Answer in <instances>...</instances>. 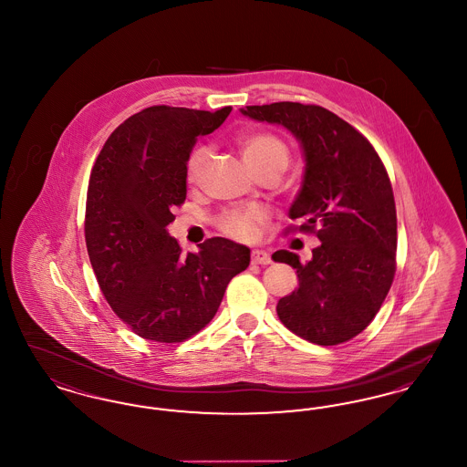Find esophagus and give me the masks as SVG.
I'll return each mask as SVG.
<instances>
[{"label":"esophagus","mask_w":467,"mask_h":467,"mask_svg":"<svg viewBox=\"0 0 467 467\" xmlns=\"http://www.w3.org/2000/svg\"><path fill=\"white\" fill-rule=\"evenodd\" d=\"M250 261H252V265H269L271 263V257H269V254L265 252V250H252V254H250Z\"/></svg>","instance_id":"1"}]
</instances>
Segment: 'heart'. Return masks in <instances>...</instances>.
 I'll use <instances>...</instances> for the list:
<instances>
[{
    "instance_id": "heart-1",
    "label": "heart",
    "mask_w": 467,
    "mask_h": 467,
    "mask_svg": "<svg viewBox=\"0 0 467 467\" xmlns=\"http://www.w3.org/2000/svg\"><path fill=\"white\" fill-rule=\"evenodd\" d=\"M244 162L254 173L265 170L284 171L289 164L290 152L287 143L273 133H248L238 138ZM208 161V149L198 147L187 159V180L196 182L201 177ZM266 223V213L259 206H246L229 210L221 215L219 229L229 238L238 242H252L259 234V227Z\"/></svg>"
}]
</instances>
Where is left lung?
<instances>
[{
  "mask_svg": "<svg viewBox=\"0 0 467 467\" xmlns=\"http://www.w3.org/2000/svg\"><path fill=\"white\" fill-rule=\"evenodd\" d=\"M242 113L287 128L306 159L289 212L303 223L290 231L313 233L320 244L306 265L289 250L275 252V261L294 267L299 278L276 313L310 343H345L371 324L396 275L398 217L387 170L364 134L318 105L280 101Z\"/></svg>",
  "mask_w": 467,
  "mask_h": 467,
  "instance_id": "left-lung-1",
  "label": "left lung"
}]
</instances>
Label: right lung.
<instances>
[{
	"instance_id": "obj_1",
	"label": "right lung",
	"mask_w": 467,
	"mask_h": 467,
	"mask_svg": "<svg viewBox=\"0 0 467 467\" xmlns=\"http://www.w3.org/2000/svg\"><path fill=\"white\" fill-rule=\"evenodd\" d=\"M217 111L156 105L126 119L92 166L86 202V244L105 299L134 334L180 343L215 317L250 250L210 238L183 254L166 225L187 196V159L198 136L215 131Z\"/></svg>"
}]
</instances>
